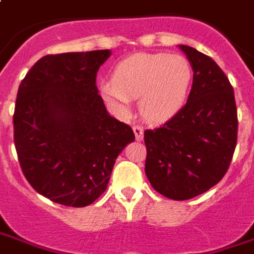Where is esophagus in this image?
Segmentation results:
<instances>
[{
  "instance_id": "34e87169",
  "label": "esophagus",
  "mask_w": 254,
  "mask_h": 254,
  "mask_svg": "<svg viewBox=\"0 0 254 254\" xmlns=\"http://www.w3.org/2000/svg\"><path fill=\"white\" fill-rule=\"evenodd\" d=\"M132 131H134V135H135L137 141H141V139L144 138V128L141 126H134Z\"/></svg>"
}]
</instances>
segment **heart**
<instances>
[{"label":"heart","instance_id":"b5f03b06","mask_svg":"<svg viewBox=\"0 0 254 254\" xmlns=\"http://www.w3.org/2000/svg\"><path fill=\"white\" fill-rule=\"evenodd\" d=\"M193 74L191 63L180 54H135L116 65L102 95L122 113H128L130 100L139 98L141 116L163 123L185 106Z\"/></svg>","mask_w":254,"mask_h":254}]
</instances>
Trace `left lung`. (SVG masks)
Returning <instances> with one entry per match:
<instances>
[{"label": "left lung", "mask_w": 254, "mask_h": 254, "mask_svg": "<svg viewBox=\"0 0 254 254\" xmlns=\"http://www.w3.org/2000/svg\"><path fill=\"white\" fill-rule=\"evenodd\" d=\"M193 65L186 105L162 127L144 132L145 175L158 193L190 200L215 186L229 168L238 138L234 88L208 56L179 44Z\"/></svg>", "instance_id": "obj_1"}]
</instances>
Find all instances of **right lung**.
Masks as SVG:
<instances>
[{
    "label": "right lung",
    "mask_w": 254,
    "mask_h": 254,
    "mask_svg": "<svg viewBox=\"0 0 254 254\" xmlns=\"http://www.w3.org/2000/svg\"><path fill=\"white\" fill-rule=\"evenodd\" d=\"M110 50L44 56L20 82L13 139L20 168L39 194L86 207L110 180L116 159L134 141L130 126L107 113L96 88Z\"/></svg>",
    "instance_id": "obj_1"
}]
</instances>
